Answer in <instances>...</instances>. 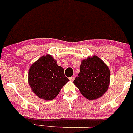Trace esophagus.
Masks as SVG:
<instances>
[{"instance_id": "1", "label": "esophagus", "mask_w": 133, "mask_h": 133, "mask_svg": "<svg viewBox=\"0 0 133 133\" xmlns=\"http://www.w3.org/2000/svg\"><path fill=\"white\" fill-rule=\"evenodd\" d=\"M69 80H70V81L73 82V81H74V80H75V77H70Z\"/></svg>"}]
</instances>
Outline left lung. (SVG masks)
Segmentation results:
<instances>
[{
	"mask_svg": "<svg viewBox=\"0 0 133 133\" xmlns=\"http://www.w3.org/2000/svg\"><path fill=\"white\" fill-rule=\"evenodd\" d=\"M110 76L111 71L106 64L94 55L82 61L80 73L74 83L86 99L95 100L106 92Z\"/></svg>",
	"mask_w": 133,
	"mask_h": 133,
	"instance_id": "left-lung-1",
	"label": "left lung"
}]
</instances>
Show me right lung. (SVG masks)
<instances>
[{"label": "right lung", "instance_id": "add662e5", "mask_svg": "<svg viewBox=\"0 0 133 133\" xmlns=\"http://www.w3.org/2000/svg\"><path fill=\"white\" fill-rule=\"evenodd\" d=\"M68 81L63 68L50 55L41 56L29 68L28 82L32 92L40 99H54Z\"/></svg>", "mask_w": 133, "mask_h": 133}]
</instances>
